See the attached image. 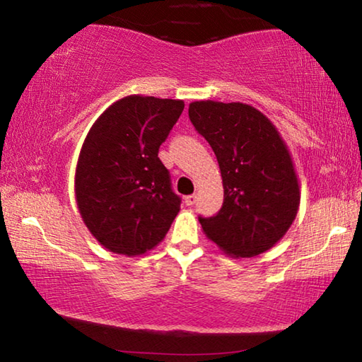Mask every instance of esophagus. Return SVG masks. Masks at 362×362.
Instances as JSON below:
<instances>
[{"label": "esophagus", "mask_w": 362, "mask_h": 362, "mask_svg": "<svg viewBox=\"0 0 362 362\" xmlns=\"http://www.w3.org/2000/svg\"><path fill=\"white\" fill-rule=\"evenodd\" d=\"M196 201H198V194H188V196H185V204L187 206H193Z\"/></svg>", "instance_id": "1"}]
</instances>
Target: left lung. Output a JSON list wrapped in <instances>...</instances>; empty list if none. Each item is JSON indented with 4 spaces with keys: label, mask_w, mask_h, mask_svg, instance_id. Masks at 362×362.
Instances as JSON below:
<instances>
[{
    "label": "left lung",
    "mask_w": 362,
    "mask_h": 362,
    "mask_svg": "<svg viewBox=\"0 0 362 362\" xmlns=\"http://www.w3.org/2000/svg\"><path fill=\"white\" fill-rule=\"evenodd\" d=\"M189 121L216 153L223 204L199 217L204 235L236 259L272 249L296 220L300 188L292 158L276 127L241 102L189 103Z\"/></svg>",
    "instance_id": "obj_1"
}]
</instances>
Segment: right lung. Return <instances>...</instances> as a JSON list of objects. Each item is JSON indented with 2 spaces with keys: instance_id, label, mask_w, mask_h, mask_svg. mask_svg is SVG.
Instances as JSON below:
<instances>
[{
  "instance_id": "1",
  "label": "right lung",
  "mask_w": 362,
  "mask_h": 362,
  "mask_svg": "<svg viewBox=\"0 0 362 362\" xmlns=\"http://www.w3.org/2000/svg\"><path fill=\"white\" fill-rule=\"evenodd\" d=\"M183 107V100L127 95L90 127L76 166V204L110 252L145 254L164 240L179 214L182 199L158 151Z\"/></svg>"
}]
</instances>
